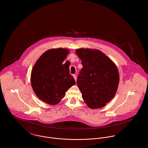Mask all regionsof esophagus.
Returning <instances> with one entry per match:
<instances>
[{"mask_svg": "<svg viewBox=\"0 0 148 148\" xmlns=\"http://www.w3.org/2000/svg\"><path fill=\"white\" fill-rule=\"evenodd\" d=\"M73 76L74 79L75 80V81H76V80H77V76H76V75H74Z\"/></svg>", "mask_w": 148, "mask_h": 148, "instance_id": "34e87169", "label": "esophagus"}]
</instances>
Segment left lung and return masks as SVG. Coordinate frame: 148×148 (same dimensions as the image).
<instances>
[{"instance_id":"obj_1","label":"left lung","mask_w":148,"mask_h":148,"mask_svg":"<svg viewBox=\"0 0 148 148\" xmlns=\"http://www.w3.org/2000/svg\"><path fill=\"white\" fill-rule=\"evenodd\" d=\"M83 67L77 84L82 97L90 108H100L114 96L119 73L114 63L99 50L80 48L76 51Z\"/></svg>"}]
</instances>
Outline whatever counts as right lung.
<instances>
[{
	"label": "right lung",
	"mask_w": 148,
	"mask_h": 148,
	"mask_svg": "<svg viewBox=\"0 0 148 148\" xmlns=\"http://www.w3.org/2000/svg\"><path fill=\"white\" fill-rule=\"evenodd\" d=\"M68 53L65 48L49 49L39 58L32 68L31 82L33 90L48 104H58L65 92L76 83L69 73V65L63 64Z\"/></svg>",
	"instance_id": "add662e5"
}]
</instances>
